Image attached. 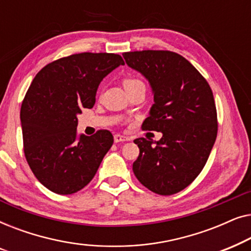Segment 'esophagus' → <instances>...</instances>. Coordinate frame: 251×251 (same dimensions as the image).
<instances>
[{
  "label": "esophagus",
  "mask_w": 251,
  "mask_h": 251,
  "mask_svg": "<svg viewBox=\"0 0 251 251\" xmlns=\"http://www.w3.org/2000/svg\"><path fill=\"white\" fill-rule=\"evenodd\" d=\"M129 140H130V137H126V136H123V135H119V133H116V135H114V142L115 143L129 142Z\"/></svg>",
  "instance_id": "34e87169"
}]
</instances>
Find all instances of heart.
I'll return each instance as SVG.
<instances>
[{"label": "heart", "instance_id": "1", "mask_svg": "<svg viewBox=\"0 0 251 251\" xmlns=\"http://www.w3.org/2000/svg\"><path fill=\"white\" fill-rule=\"evenodd\" d=\"M123 87H125L126 90H129V89L136 88V87H145L144 85V82L138 77L135 76H126L123 78Z\"/></svg>", "mask_w": 251, "mask_h": 251}]
</instances>
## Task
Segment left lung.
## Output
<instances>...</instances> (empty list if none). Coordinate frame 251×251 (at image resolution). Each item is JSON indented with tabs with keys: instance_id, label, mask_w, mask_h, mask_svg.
Listing matches in <instances>:
<instances>
[{
	"instance_id": "1",
	"label": "left lung",
	"mask_w": 251,
	"mask_h": 251,
	"mask_svg": "<svg viewBox=\"0 0 251 251\" xmlns=\"http://www.w3.org/2000/svg\"><path fill=\"white\" fill-rule=\"evenodd\" d=\"M123 58L149 80L154 94L142 128L162 132L159 142L133 140L139 147L133 174L154 193L176 194L199 176L217 137L211 88L190 61L173 51H132Z\"/></svg>"
}]
</instances>
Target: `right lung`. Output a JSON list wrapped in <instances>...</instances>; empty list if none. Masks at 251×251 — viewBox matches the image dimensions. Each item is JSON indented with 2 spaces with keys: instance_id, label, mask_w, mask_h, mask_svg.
<instances>
[{
  "instance_id": "add662e5",
  "label": "right lung",
  "mask_w": 251,
  "mask_h": 251,
  "mask_svg": "<svg viewBox=\"0 0 251 251\" xmlns=\"http://www.w3.org/2000/svg\"><path fill=\"white\" fill-rule=\"evenodd\" d=\"M120 65L125 61L115 53L71 54L44 66L29 85L20 109L24 153L34 176L53 193L87 186L112 147L108 130L78 135L77 114L94 107L99 83Z\"/></svg>"
}]
</instances>
